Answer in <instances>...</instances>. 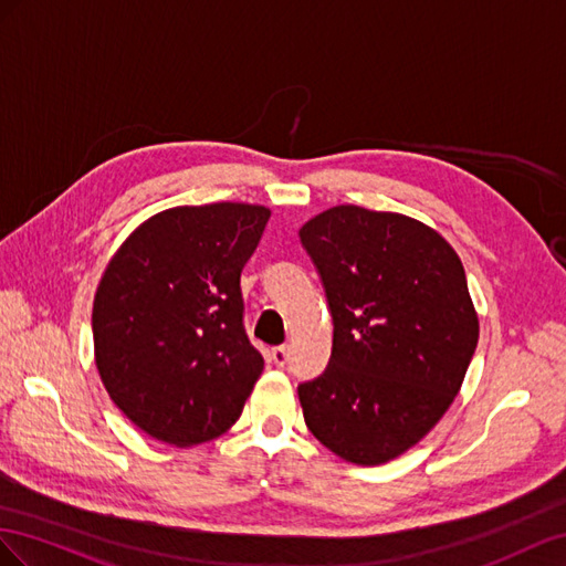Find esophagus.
<instances>
[{
	"label": "esophagus",
	"instance_id": "1",
	"mask_svg": "<svg viewBox=\"0 0 566 566\" xmlns=\"http://www.w3.org/2000/svg\"><path fill=\"white\" fill-rule=\"evenodd\" d=\"M270 358H272L274 365L282 367V365L289 360V348H286V346H274V348L270 350Z\"/></svg>",
	"mask_w": 566,
	"mask_h": 566
}]
</instances>
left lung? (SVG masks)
<instances>
[{
  "label": "left lung",
  "mask_w": 566,
  "mask_h": 566,
  "mask_svg": "<svg viewBox=\"0 0 566 566\" xmlns=\"http://www.w3.org/2000/svg\"><path fill=\"white\" fill-rule=\"evenodd\" d=\"M334 322L325 373L298 384L305 424L332 453L384 464L433 429L479 342L464 268L400 213L334 206L298 230Z\"/></svg>",
  "instance_id": "left-lung-1"
}]
</instances>
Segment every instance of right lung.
I'll return each mask as SVG.
<instances>
[{
	"label": "right lung",
	"instance_id": "add662e5",
	"mask_svg": "<svg viewBox=\"0 0 566 566\" xmlns=\"http://www.w3.org/2000/svg\"><path fill=\"white\" fill-rule=\"evenodd\" d=\"M268 218L251 203L177 206L111 258L92 308L94 360L111 400L154 439L211 441L244 410L263 355L239 280Z\"/></svg>",
	"mask_w": 566,
	"mask_h": 566
}]
</instances>
